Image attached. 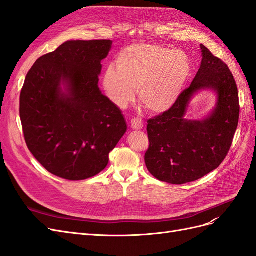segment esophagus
<instances>
[{"mask_svg":"<svg viewBox=\"0 0 256 256\" xmlns=\"http://www.w3.org/2000/svg\"><path fill=\"white\" fill-rule=\"evenodd\" d=\"M131 127L134 130H141L144 127L143 120L140 118H136L131 120Z\"/></svg>","mask_w":256,"mask_h":256,"instance_id":"34e87169","label":"esophagus"}]
</instances>
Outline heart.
Wrapping results in <instances>:
<instances>
[{"instance_id":"obj_1","label":"heart","mask_w":256,"mask_h":256,"mask_svg":"<svg viewBox=\"0 0 256 256\" xmlns=\"http://www.w3.org/2000/svg\"><path fill=\"white\" fill-rule=\"evenodd\" d=\"M102 76L106 97L120 109L132 102L138 88L140 102L152 113L175 104L191 74L187 54L154 44H134L122 49Z\"/></svg>"}]
</instances>
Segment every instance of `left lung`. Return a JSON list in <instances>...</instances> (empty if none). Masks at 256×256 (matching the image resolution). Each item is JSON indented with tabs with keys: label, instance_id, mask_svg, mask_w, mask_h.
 I'll use <instances>...</instances> for the list:
<instances>
[{
	"label": "left lung",
	"instance_id": "1",
	"mask_svg": "<svg viewBox=\"0 0 256 256\" xmlns=\"http://www.w3.org/2000/svg\"><path fill=\"white\" fill-rule=\"evenodd\" d=\"M200 49L202 63L190 86L171 109L147 120L145 164L161 182L182 184L200 180L222 164L233 143L240 111L236 81L221 58L203 44ZM204 88L218 94L215 111L204 121L186 120L190 97Z\"/></svg>",
	"mask_w": 256,
	"mask_h": 256
}]
</instances>
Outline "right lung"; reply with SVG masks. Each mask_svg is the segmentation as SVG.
<instances>
[{"mask_svg":"<svg viewBox=\"0 0 256 256\" xmlns=\"http://www.w3.org/2000/svg\"><path fill=\"white\" fill-rule=\"evenodd\" d=\"M111 47L109 40L66 42L38 58L26 76L20 120L28 148L64 180H83L104 171L127 130L120 110L98 88Z\"/></svg>","mask_w":256,"mask_h":256,"instance_id":"obj_1","label":"right lung"}]
</instances>
